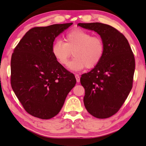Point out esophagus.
Listing matches in <instances>:
<instances>
[{
  "label": "esophagus",
  "mask_w": 146,
  "mask_h": 146,
  "mask_svg": "<svg viewBox=\"0 0 146 146\" xmlns=\"http://www.w3.org/2000/svg\"><path fill=\"white\" fill-rule=\"evenodd\" d=\"M75 78L76 80V82L79 83L80 82V76L78 75V74H76L75 75Z\"/></svg>",
  "instance_id": "esophagus-1"
}]
</instances>
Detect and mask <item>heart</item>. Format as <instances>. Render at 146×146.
<instances>
[{
  "mask_svg": "<svg viewBox=\"0 0 146 146\" xmlns=\"http://www.w3.org/2000/svg\"><path fill=\"white\" fill-rule=\"evenodd\" d=\"M105 46L100 37L80 28L68 32L64 42L56 40L51 47L54 57L59 63L66 66L71 54L75 58L70 62V69L73 71L92 68L100 63L104 54Z\"/></svg>",
  "mask_w": 146,
  "mask_h": 146,
  "instance_id": "1",
  "label": "heart"
}]
</instances>
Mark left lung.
Wrapping results in <instances>:
<instances>
[{
	"mask_svg": "<svg viewBox=\"0 0 146 146\" xmlns=\"http://www.w3.org/2000/svg\"><path fill=\"white\" fill-rule=\"evenodd\" d=\"M78 26L97 33L104 43L100 63L83 74L80 82L85 91L86 109L96 118L106 119L119 110L131 90L134 56L125 37L111 26L100 23H78Z\"/></svg>",
	"mask_w": 146,
	"mask_h": 146,
	"instance_id": "8db88e82",
	"label": "left lung"
}]
</instances>
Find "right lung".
Returning <instances> with one entry per match:
<instances>
[{
    "mask_svg": "<svg viewBox=\"0 0 146 146\" xmlns=\"http://www.w3.org/2000/svg\"><path fill=\"white\" fill-rule=\"evenodd\" d=\"M72 23L36 27L14 49L11 61L12 88L27 113L49 119L60 112L76 80L54 57L55 38Z\"/></svg>",
    "mask_w": 146,
    "mask_h": 146,
    "instance_id": "right-lung-1",
    "label": "right lung"
}]
</instances>
